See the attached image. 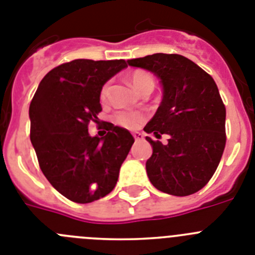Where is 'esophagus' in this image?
Listing matches in <instances>:
<instances>
[{"mask_svg": "<svg viewBox=\"0 0 255 255\" xmlns=\"http://www.w3.org/2000/svg\"><path fill=\"white\" fill-rule=\"evenodd\" d=\"M132 136H134L135 140H141V139H143V134H141V132H139V131L132 132Z\"/></svg>", "mask_w": 255, "mask_h": 255, "instance_id": "1", "label": "esophagus"}]
</instances>
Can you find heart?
Returning a JSON list of instances; mask_svg holds the SVG:
<instances>
[{
    "label": "heart",
    "mask_w": 255,
    "mask_h": 255,
    "mask_svg": "<svg viewBox=\"0 0 255 255\" xmlns=\"http://www.w3.org/2000/svg\"><path fill=\"white\" fill-rule=\"evenodd\" d=\"M129 80L138 93L143 91V89H147V88H152V89L154 88V80L145 71H134L130 75ZM107 93L108 85H105L102 88V92H101L102 100H105ZM144 117L145 116H144L143 112L139 111H119L115 115V121L120 126H123V128H126V129H135V128H138L143 123Z\"/></svg>",
    "instance_id": "obj_1"
}]
</instances>
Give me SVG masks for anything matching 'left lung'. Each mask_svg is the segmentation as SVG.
<instances>
[{"label":"left lung","mask_w":255,"mask_h":255,"mask_svg":"<svg viewBox=\"0 0 255 255\" xmlns=\"http://www.w3.org/2000/svg\"><path fill=\"white\" fill-rule=\"evenodd\" d=\"M128 64L154 74L163 89L144 131L170 139L162 144L145 136L153 148L145 163L149 181L167 194H194L213 176L226 144V108L215 80L181 55L154 53Z\"/></svg>","instance_id":"1"}]
</instances>
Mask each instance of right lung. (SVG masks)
Wrapping results in <instances>:
<instances>
[{"label": "right lung", "mask_w": 255, "mask_h": 255, "mask_svg": "<svg viewBox=\"0 0 255 255\" xmlns=\"http://www.w3.org/2000/svg\"><path fill=\"white\" fill-rule=\"evenodd\" d=\"M128 67L125 60L70 61L52 69L38 85L30 107V141L51 185L75 203H91L116 186L134 143L129 130L107 124V135L91 136L98 123L103 85Z\"/></svg>", "instance_id": "add662e5"}]
</instances>
